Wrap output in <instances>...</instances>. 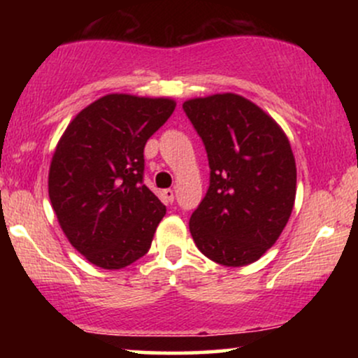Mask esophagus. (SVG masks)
Segmentation results:
<instances>
[{
    "instance_id": "esophagus-1",
    "label": "esophagus",
    "mask_w": 358,
    "mask_h": 358,
    "mask_svg": "<svg viewBox=\"0 0 358 358\" xmlns=\"http://www.w3.org/2000/svg\"><path fill=\"white\" fill-rule=\"evenodd\" d=\"M162 195L165 196L168 202H173V200H175V190H173V188H166V190L162 192Z\"/></svg>"
}]
</instances>
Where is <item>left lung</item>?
I'll return each instance as SVG.
<instances>
[{
	"label": "left lung",
	"mask_w": 358,
	"mask_h": 358,
	"mask_svg": "<svg viewBox=\"0 0 358 358\" xmlns=\"http://www.w3.org/2000/svg\"><path fill=\"white\" fill-rule=\"evenodd\" d=\"M202 138L210 180L190 217L200 252L222 266L250 264L289 220L296 163L286 134L256 104L237 94H215L183 104Z\"/></svg>",
	"instance_id": "obj_1"
}]
</instances>
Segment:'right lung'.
Here are the masks:
<instances>
[{
	"label": "right lung",
	"mask_w": 358,
	"mask_h": 358,
	"mask_svg": "<svg viewBox=\"0 0 358 358\" xmlns=\"http://www.w3.org/2000/svg\"><path fill=\"white\" fill-rule=\"evenodd\" d=\"M171 99L109 94L67 126L48 195L67 239L89 262L122 269L151 248L166 213L145 183V145L173 114Z\"/></svg>",
	"instance_id": "1"
}]
</instances>
